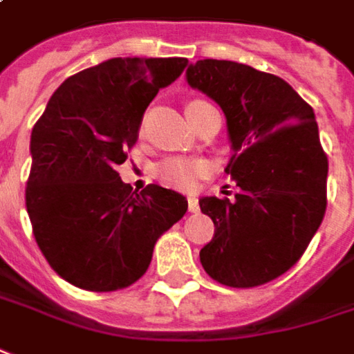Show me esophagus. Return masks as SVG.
Masks as SVG:
<instances>
[{"label":"esophagus","instance_id":"obj_1","mask_svg":"<svg viewBox=\"0 0 354 354\" xmlns=\"http://www.w3.org/2000/svg\"><path fill=\"white\" fill-rule=\"evenodd\" d=\"M187 201H189V212L196 214V212L201 210V208H198V198H196V196H189Z\"/></svg>","mask_w":354,"mask_h":354}]
</instances>
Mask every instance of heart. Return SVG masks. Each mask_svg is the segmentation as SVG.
Returning a JSON list of instances; mask_svg holds the SVG:
<instances>
[{
    "mask_svg": "<svg viewBox=\"0 0 354 354\" xmlns=\"http://www.w3.org/2000/svg\"><path fill=\"white\" fill-rule=\"evenodd\" d=\"M205 101H191L187 109L201 105ZM185 109V111H187ZM206 173V165L198 160H187V158H173L160 163L156 167V177L163 185H169L173 189H181V191H191L194 189L196 181Z\"/></svg>",
    "mask_w": 354,
    "mask_h": 354,
    "instance_id": "1",
    "label": "heart"
}]
</instances>
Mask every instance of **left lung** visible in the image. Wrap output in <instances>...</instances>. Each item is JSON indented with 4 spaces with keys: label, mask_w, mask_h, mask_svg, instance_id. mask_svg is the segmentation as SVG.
<instances>
[{
    "label": "left lung",
    "mask_w": 354,
    "mask_h": 354,
    "mask_svg": "<svg viewBox=\"0 0 354 354\" xmlns=\"http://www.w3.org/2000/svg\"><path fill=\"white\" fill-rule=\"evenodd\" d=\"M191 87L222 106L234 156L236 201L205 196L214 238L201 249L210 279L253 288L279 279L304 255L327 206V156L314 109L288 83L251 66L198 60Z\"/></svg>",
    "instance_id": "left-lung-1"
}]
</instances>
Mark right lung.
<instances>
[{"instance_id": "add662e5", "label": "right lung", "mask_w": 354, "mask_h": 354, "mask_svg": "<svg viewBox=\"0 0 354 354\" xmlns=\"http://www.w3.org/2000/svg\"><path fill=\"white\" fill-rule=\"evenodd\" d=\"M187 58H111L68 77L30 134L25 203L44 259L77 288L113 292L148 271L156 241L187 212L160 185L142 193L116 165L138 142L142 116Z\"/></svg>"}]
</instances>
